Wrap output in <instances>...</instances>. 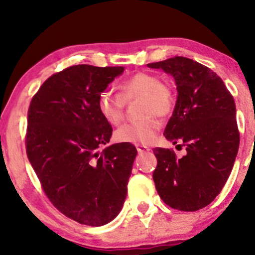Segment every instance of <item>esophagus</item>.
Wrapping results in <instances>:
<instances>
[{
	"mask_svg": "<svg viewBox=\"0 0 255 255\" xmlns=\"http://www.w3.org/2000/svg\"><path fill=\"white\" fill-rule=\"evenodd\" d=\"M137 151L138 153H145V152H148L149 148L147 146H144V145H137Z\"/></svg>",
	"mask_w": 255,
	"mask_h": 255,
	"instance_id": "esophagus-1",
	"label": "esophagus"
}]
</instances>
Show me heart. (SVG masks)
Segmentation results:
<instances>
[{
  "mask_svg": "<svg viewBox=\"0 0 255 255\" xmlns=\"http://www.w3.org/2000/svg\"><path fill=\"white\" fill-rule=\"evenodd\" d=\"M120 90L121 97L110 92H104L99 96L97 106L101 116L111 125H120L125 116V102L142 99L141 116L144 118L124 124L115 132V139L125 144H151L161 128V123L154 115L167 117L175 107L172 86L162 82L155 73L138 72L125 80Z\"/></svg>",
  "mask_w": 255,
  "mask_h": 255,
  "instance_id": "heart-1",
  "label": "heart"
}]
</instances>
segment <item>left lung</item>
Segmentation results:
<instances>
[{"instance_id": "left-lung-1", "label": "left lung", "mask_w": 255, "mask_h": 255, "mask_svg": "<svg viewBox=\"0 0 255 255\" xmlns=\"http://www.w3.org/2000/svg\"><path fill=\"white\" fill-rule=\"evenodd\" d=\"M147 66L175 80L177 100L163 135L187 151L177 159L173 149L153 148L156 191L170 208L200 210L221 193L238 153L235 100L215 72L193 59L174 57Z\"/></svg>"}]
</instances>
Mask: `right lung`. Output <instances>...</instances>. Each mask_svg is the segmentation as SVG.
<instances>
[{"label":"right lung","mask_w":255,"mask_h":255,"mask_svg":"<svg viewBox=\"0 0 255 255\" xmlns=\"http://www.w3.org/2000/svg\"><path fill=\"white\" fill-rule=\"evenodd\" d=\"M124 67L75 65L55 73L31 100L26 154L48 200L66 217L101 226L120 214L137 155L110 141L97 101Z\"/></svg>","instance_id":"add662e5"}]
</instances>
